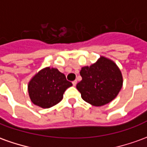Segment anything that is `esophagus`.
I'll use <instances>...</instances> for the list:
<instances>
[{
  "instance_id": "esophagus-1",
  "label": "esophagus",
  "mask_w": 147,
  "mask_h": 147,
  "mask_svg": "<svg viewBox=\"0 0 147 147\" xmlns=\"http://www.w3.org/2000/svg\"><path fill=\"white\" fill-rule=\"evenodd\" d=\"M76 84H77V81H76V80H75V81H73V82H72V85H73L74 86H76Z\"/></svg>"
}]
</instances>
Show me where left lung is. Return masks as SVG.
I'll return each mask as SVG.
<instances>
[{"label": "left lung", "mask_w": 147, "mask_h": 147, "mask_svg": "<svg viewBox=\"0 0 147 147\" xmlns=\"http://www.w3.org/2000/svg\"><path fill=\"white\" fill-rule=\"evenodd\" d=\"M82 80L76 85L82 98L94 106L106 105L118 95L123 86V76L117 64L101 56L90 66L81 68Z\"/></svg>", "instance_id": "8db88e82"}]
</instances>
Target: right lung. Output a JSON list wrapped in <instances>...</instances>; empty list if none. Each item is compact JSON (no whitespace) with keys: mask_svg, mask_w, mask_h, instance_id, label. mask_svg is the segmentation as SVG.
I'll use <instances>...</instances> for the list:
<instances>
[{"mask_svg":"<svg viewBox=\"0 0 147 147\" xmlns=\"http://www.w3.org/2000/svg\"><path fill=\"white\" fill-rule=\"evenodd\" d=\"M71 86L72 83L57 68L46 67L30 79L27 89L32 103L49 109L61 102L64 91Z\"/></svg>","mask_w":147,"mask_h":147,"instance_id":"1","label":"right lung"}]
</instances>
